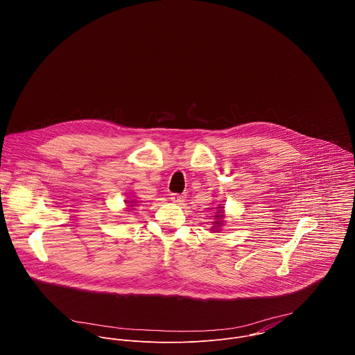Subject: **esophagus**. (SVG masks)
Returning a JSON list of instances; mask_svg holds the SVG:
<instances>
[{"label": "esophagus", "mask_w": 355, "mask_h": 355, "mask_svg": "<svg viewBox=\"0 0 355 355\" xmlns=\"http://www.w3.org/2000/svg\"><path fill=\"white\" fill-rule=\"evenodd\" d=\"M171 201L175 202V204H182L184 201V196H180V194H171Z\"/></svg>", "instance_id": "1"}]
</instances>
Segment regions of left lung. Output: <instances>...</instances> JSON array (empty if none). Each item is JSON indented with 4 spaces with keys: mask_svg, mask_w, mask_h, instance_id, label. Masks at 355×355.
Here are the masks:
<instances>
[{
    "mask_svg": "<svg viewBox=\"0 0 355 355\" xmlns=\"http://www.w3.org/2000/svg\"><path fill=\"white\" fill-rule=\"evenodd\" d=\"M225 207L223 205H219L215 211V215H214V220L211 222L212 226H211V230L212 232H219L223 226H225Z\"/></svg>",
    "mask_w": 355,
    "mask_h": 355,
    "instance_id": "8db88e82",
    "label": "left lung"
}]
</instances>
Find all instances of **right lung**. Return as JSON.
Instances as JSON below:
<instances>
[{"label": "right lung", "mask_w": 355, "mask_h": 355, "mask_svg": "<svg viewBox=\"0 0 355 355\" xmlns=\"http://www.w3.org/2000/svg\"><path fill=\"white\" fill-rule=\"evenodd\" d=\"M125 204L128 205L126 211H129V208H132V209H133V207H137V205H139V201H135V200H126V201H125Z\"/></svg>", "instance_id": "obj_1"}]
</instances>
